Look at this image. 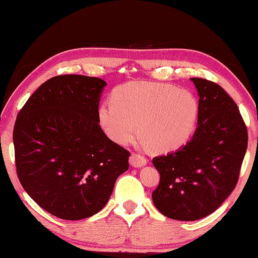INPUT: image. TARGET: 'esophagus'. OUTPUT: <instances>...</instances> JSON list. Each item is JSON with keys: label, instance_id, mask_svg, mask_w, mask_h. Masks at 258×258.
Listing matches in <instances>:
<instances>
[{"label": "esophagus", "instance_id": "34e87169", "mask_svg": "<svg viewBox=\"0 0 258 258\" xmlns=\"http://www.w3.org/2000/svg\"><path fill=\"white\" fill-rule=\"evenodd\" d=\"M129 163L135 168H141V167H144V165L148 163V160L146 157L141 156V155L133 154L132 156L129 157Z\"/></svg>", "mask_w": 258, "mask_h": 258}]
</instances>
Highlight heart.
Wrapping results in <instances>:
<instances>
[{
    "mask_svg": "<svg viewBox=\"0 0 258 258\" xmlns=\"http://www.w3.org/2000/svg\"><path fill=\"white\" fill-rule=\"evenodd\" d=\"M110 103L102 104L97 114L109 139L125 146L139 128L144 146L158 151L182 147L191 137L199 116V102L191 91L167 83H124L112 91Z\"/></svg>",
    "mask_w": 258,
    "mask_h": 258,
    "instance_id": "1",
    "label": "heart"
}]
</instances>
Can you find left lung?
Returning a JSON list of instances; mask_svg holds the SVG:
<instances>
[{
    "mask_svg": "<svg viewBox=\"0 0 258 258\" xmlns=\"http://www.w3.org/2000/svg\"><path fill=\"white\" fill-rule=\"evenodd\" d=\"M190 80L200 96L195 134L178 150L153 160L161 175L153 202L177 221L201 220L227 200L248 147L246 126L234 100L211 81Z\"/></svg>",
    "mask_w": 258,
    "mask_h": 258,
    "instance_id": "obj_1",
    "label": "left lung"
}]
</instances>
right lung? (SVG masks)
Here are the masks:
<instances>
[{
	"label": "right lung",
	"instance_id": "right-lung-1",
	"mask_svg": "<svg viewBox=\"0 0 258 258\" xmlns=\"http://www.w3.org/2000/svg\"><path fill=\"white\" fill-rule=\"evenodd\" d=\"M105 81L83 75L48 80L29 97L14 126L16 171L28 195L48 213L77 221L97 214L129 151L98 122Z\"/></svg>",
	"mask_w": 258,
	"mask_h": 258
}]
</instances>
